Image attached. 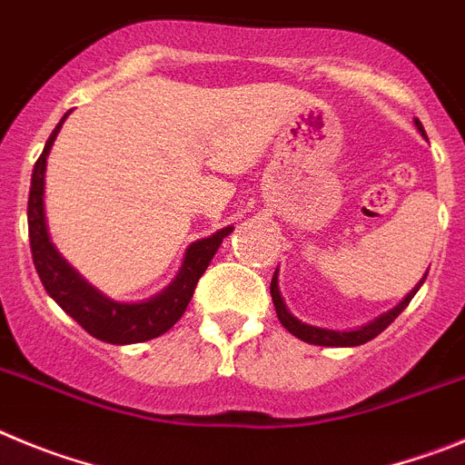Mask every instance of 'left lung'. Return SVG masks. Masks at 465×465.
<instances>
[{
	"instance_id": "8db88e82",
	"label": "left lung",
	"mask_w": 465,
	"mask_h": 465,
	"mask_svg": "<svg viewBox=\"0 0 465 465\" xmlns=\"http://www.w3.org/2000/svg\"><path fill=\"white\" fill-rule=\"evenodd\" d=\"M415 127H417V132H420L421 136L426 139L424 127H421V123L417 118H415ZM424 280H426V273H424V278H421L420 282L412 287V292H408V294H405V299L401 301L399 305H394L391 311L382 312L380 317L371 320L368 324L357 326V329H347V331H336V329H324V326L308 324V322H301L299 317L292 315L290 308L284 305L282 294H280L278 269H275L273 280H271V296H273V305H275V312H278L280 324H282L284 329L292 333V336L299 338V341L311 342V345H322V347H357V345H363V342H368V341H373L378 333H382L384 329H387V326L405 311V305H408L410 301H412V296L420 292V287L424 284Z\"/></svg>"
}]
</instances>
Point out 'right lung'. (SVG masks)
<instances>
[{"instance_id": "obj_1", "label": "right lung", "mask_w": 465, "mask_h": 465, "mask_svg": "<svg viewBox=\"0 0 465 465\" xmlns=\"http://www.w3.org/2000/svg\"><path fill=\"white\" fill-rule=\"evenodd\" d=\"M71 113V111H69ZM60 120L55 132L45 141V148L36 160L32 171V187H29L27 203V224H29V245H32V259H35L36 273L44 282L50 299L60 305L62 311L78 322L90 336L99 338L113 345H129V342H143L166 333L175 322L181 320L190 303L194 287L203 271L208 269L211 259L215 257L217 248L224 238L233 232V227H224L208 238H199L185 250L183 263L175 278L166 284L160 294L150 296L145 301H115L99 292L94 284L87 282L78 273L50 241L48 223L44 211V190H45V160L50 148L55 143L57 134L64 124L66 115Z\"/></svg>"}]
</instances>
